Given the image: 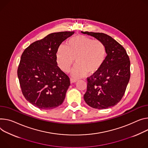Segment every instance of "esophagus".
I'll return each mask as SVG.
<instances>
[{"mask_svg": "<svg viewBox=\"0 0 148 148\" xmlns=\"http://www.w3.org/2000/svg\"><path fill=\"white\" fill-rule=\"evenodd\" d=\"M77 79H75V78H70V82H71V83H75V82H77Z\"/></svg>", "mask_w": 148, "mask_h": 148, "instance_id": "esophagus-1", "label": "esophagus"}]
</instances>
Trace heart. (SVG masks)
I'll return each instance as SVG.
<instances>
[{
	"instance_id": "obj_1",
	"label": "heart",
	"mask_w": 148,
	"mask_h": 148,
	"mask_svg": "<svg viewBox=\"0 0 148 148\" xmlns=\"http://www.w3.org/2000/svg\"><path fill=\"white\" fill-rule=\"evenodd\" d=\"M107 57V48L103 42L84 35L70 38L66 46L60 45L56 52L59 68L67 73L73 64L77 63L71 70V75L81 78L97 73L104 65Z\"/></svg>"
}]
</instances>
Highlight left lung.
<instances>
[{
	"label": "left lung",
	"mask_w": 148,
	"mask_h": 148,
	"mask_svg": "<svg viewBox=\"0 0 148 148\" xmlns=\"http://www.w3.org/2000/svg\"><path fill=\"white\" fill-rule=\"evenodd\" d=\"M104 44L107 57L101 69L87 78L86 103L92 108L106 109L116 105L123 97L130 77V60L125 49L103 33L82 32Z\"/></svg>",
	"instance_id": "1"
}]
</instances>
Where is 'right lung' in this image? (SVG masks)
I'll return each instance as SVG.
<instances>
[{"mask_svg": "<svg viewBox=\"0 0 148 148\" xmlns=\"http://www.w3.org/2000/svg\"><path fill=\"white\" fill-rule=\"evenodd\" d=\"M74 32L52 33L35 41L22 53L18 69L22 92L40 109L56 108L64 101L70 78L57 65L58 47Z\"/></svg>", "mask_w": 148, "mask_h": 148, "instance_id": "right-lung-1", "label": "right lung"}]
</instances>
